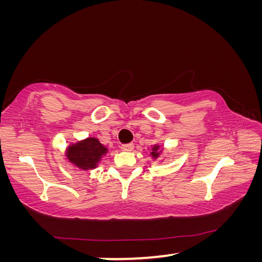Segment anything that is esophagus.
Here are the masks:
<instances>
[{
  "label": "esophagus",
  "instance_id": "esophagus-1",
  "mask_svg": "<svg viewBox=\"0 0 262 262\" xmlns=\"http://www.w3.org/2000/svg\"><path fill=\"white\" fill-rule=\"evenodd\" d=\"M121 149L125 150V151H132V150L134 149V144H133V143L122 144V145H121Z\"/></svg>",
  "mask_w": 262,
  "mask_h": 262
}]
</instances>
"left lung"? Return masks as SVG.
Wrapping results in <instances>:
<instances>
[{
	"label": "left lung",
	"instance_id": "obj_1",
	"mask_svg": "<svg viewBox=\"0 0 262 262\" xmlns=\"http://www.w3.org/2000/svg\"><path fill=\"white\" fill-rule=\"evenodd\" d=\"M157 149H158V148H157V147H155V148H154V151H152V156H154V157H157V156H158V152H157Z\"/></svg>",
	"mask_w": 262,
	"mask_h": 262
}]
</instances>
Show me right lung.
Returning <instances> with one entry per match:
<instances>
[{"mask_svg":"<svg viewBox=\"0 0 262 262\" xmlns=\"http://www.w3.org/2000/svg\"><path fill=\"white\" fill-rule=\"evenodd\" d=\"M106 151L107 149L98 140L91 137L72 145L68 149L67 157L75 165L83 170H88V168H94Z\"/></svg>","mask_w":262,"mask_h":262,"instance_id":"obj_1","label":"right lung"}]
</instances>
